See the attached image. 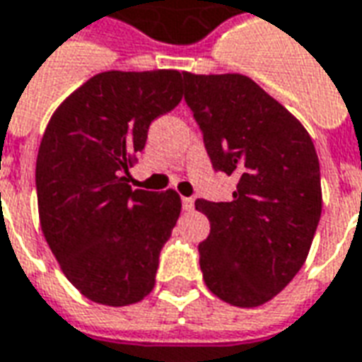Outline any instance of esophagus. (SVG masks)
Segmentation results:
<instances>
[{
	"instance_id": "34e87169",
	"label": "esophagus",
	"mask_w": 362,
	"mask_h": 362,
	"mask_svg": "<svg viewBox=\"0 0 362 362\" xmlns=\"http://www.w3.org/2000/svg\"><path fill=\"white\" fill-rule=\"evenodd\" d=\"M182 207L186 211H192L194 209V198H182Z\"/></svg>"
}]
</instances>
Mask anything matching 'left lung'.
Wrapping results in <instances>:
<instances>
[{"mask_svg": "<svg viewBox=\"0 0 362 362\" xmlns=\"http://www.w3.org/2000/svg\"><path fill=\"white\" fill-rule=\"evenodd\" d=\"M184 82L214 168L237 176L231 202H196L209 219L199 269L219 300L257 308L288 286L312 247L322 216L315 146L247 76L186 72Z\"/></svg>", "mask_w": 362, "mask_h": 362, "instance_id": "8db88e82", "label": "left lung"}]
</instances>
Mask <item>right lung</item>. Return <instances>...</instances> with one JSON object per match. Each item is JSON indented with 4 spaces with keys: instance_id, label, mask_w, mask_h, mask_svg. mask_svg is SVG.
Here are the masks:
<instances>
[{
    "instance_id": "add662e5",
    "label": "right lung",
    "mask_w": 362,
    "mask_h": 362,
    "mask_svg": "<svg viewBox=\"0 0 362 362\" xmlns=\"http://www.w3.org/2000/svg\"><path fill=\"white\" fill-rule=\"evenodd\" d=\"M178 70L90 78L52 113L37 156L40 229L66 278L95 304L141 302L182 202L133 189L129 168L151 123L182 100Z\"/></svg>"
}]
</instances>
